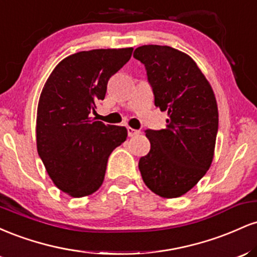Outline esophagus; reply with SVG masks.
Returning a JSON list of instances; mask_svg holds the SVG:
<instances>
[{
	"instance_id": "obj_1",
	"label": "esophagus",
	"mask_w": 257,
	"mask_h": 257,
	"mask_svg": "<svg viewBox=\"0 0 257 257\" xmlns=\"http://www.w3.org/2000/svg\"><path fill=\"white\" fill-rule=\"evenodd\" d=\"M126 132H128L129 137H135V135L140 134V131H138V129H133V128H131V126H128V128H126Z\"/></svg>"
}]
</instances>
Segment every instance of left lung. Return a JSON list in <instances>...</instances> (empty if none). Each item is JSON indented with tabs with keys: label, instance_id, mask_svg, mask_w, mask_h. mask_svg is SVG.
<instances>
[{
	"label": "left lung",
	"instance_id": "1",
	"mask_svg": "<svg viewBox=\"0 0 257 257\" xmlns=\"http://www.w3.org/2000/svg\"><path fill=\"white\" fill-rule=\"evenodd\" d=\"M155 105L168 112L167 128L145 131L151 150L139 161L144 182L164 198H176L196 186L214 157L219 129L216 99L193 59L168 46L138 47Z\"/></svg>",
	"mask_w": 257,
	"mask_h": 257
}]
</instances>
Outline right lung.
I'll return each instance as SVG.
<instances>
[{
    "instance_id": "right-lung-1",
    "label": "right lung",
    "mask_w": 257,
    "mask_h": 257,
    "mask_svg": "<svg viewBox=\"0 0 257 257\" xmlns=\"http://www.w3.org/2000/svg\"><path fill=\"white\" fill-rule=\"evenodd\" d=\"M133 48L93 49L65 58L47 79L37 107V152L55 186L84 197L102 185L111 152L125 126L91 118L107 82L129 61Z\"/></svg>"
}]
</instances>
